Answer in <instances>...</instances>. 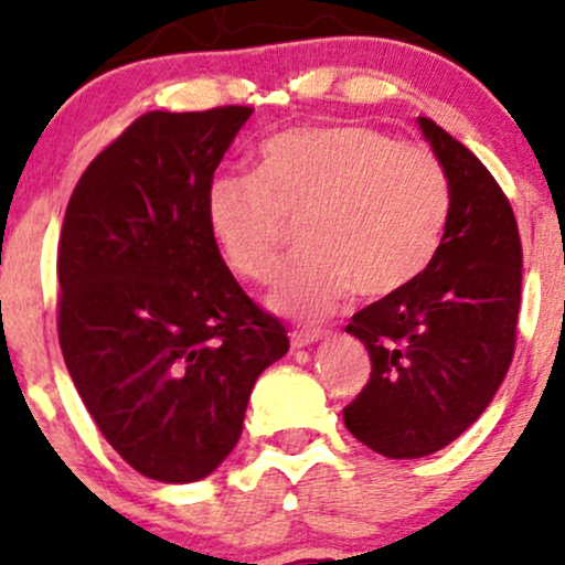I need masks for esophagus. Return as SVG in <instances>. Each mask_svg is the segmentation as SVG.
Instances as JSON below:
<instances>
[{
  "label": "esophagus",
  "instance_id": "1",
  "mask_svg": "<svg viewBox=\"0 0 565 565\" xmlns=\"http://www.w3.org/2000/svg\"><path fill=\"white\" fill-rule=\"evenodd\" d=\"M323 337H327L323 329H300V332H291V348H308L323 340Z\"/></svg>",
  "mask_w": 565,
  "mask_h": 565
}]
</instances>
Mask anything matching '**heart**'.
<instances>
[{"label": "heart", "instance_id": "1", "mask_svg": "<svg viewBox=\"0 0 565 565\" xmlns=\"http://www.w3.org/2000/svg\"><path fill=\"white\" fill-rule=\"evenodd\" d=\"M449 204V180L427 148L366 125H316L265 142L255 178L212 180L206 225L233 274L265 284L300 223L305 246L270 305L319 319L350 289L382 300L412 287L436 257Z\"/></svg>", "mask_w": 565, "mask_h": 565}]
</instances>
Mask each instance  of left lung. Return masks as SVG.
<instances>
[{"label": "left lung", "mask_w": 565, "mask_h": 565, "mask_svg": "<svg viewBox=\"0 0 565 565\" xmlns=\"http://www.w3.org/2000/svg\"><path fill=\"white\" fill-rule=\"evenodd\" d=\"M417 125L449 180L444 238L412 287L348 323L369 350L372 377L342 417L391 459L440 451L481 417L510 369L521 310L523 252L508 196L446 129L425 116Z\"/></svg>", "instance_id": "obj_1"}]
</instances>
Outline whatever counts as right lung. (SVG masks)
Here are the masks:
<instances>
[{
	"mask_svg": "<svg viewBox=\"0 0 565 565\" xmlns=\"http://www.w3.org/2000/svg\"><path fill=\"white\" fill-rule=\"evenodd\" d=\"M249 116H140L84 170L63 220L68 374L119 457L161 483L201 481L228 457L257 377L289 350L206 225V191Z\"/></svg>",
	"mask_w": 565,
	"mask_h": 565,
	"instance_id": "right-lung-1",
	"label": "right lung"
}]
</instances>
